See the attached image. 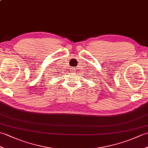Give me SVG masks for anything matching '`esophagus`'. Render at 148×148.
Masks as SVG:
<instances>
[{"mask_svg": "<svg viewBox=\"0 0 148 148\" xmlns=\"http://www.w3.org/2000/svg\"><path fill=\"white\" fill-rule=\"evenodd\" d=\"M72 71H74V68H71Z\"/></svg>", "mask_w": 148, "mask_h": 148, "instance_id": "esophagus-1", "label": "esophagus"}]
</instances>
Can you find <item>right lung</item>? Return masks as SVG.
<instances>
[{
  "instance_id": "obj_1",
  "label": "right lung",
  "mask_w": 148,
  "mask_h": 148,
  "mask_svg": "<svg viewBox=\"0 0 148 148\" xmlns=\"http://www.w3.org/2000/svg\"><path fill=\"white\" fill-rule=\"evenodd\" d=\"M60 72H59V73H60ZM56 73H58V72H56ZM55 75H56V74H55Z\"/></svg>"
}]
</instances>
